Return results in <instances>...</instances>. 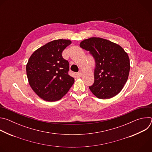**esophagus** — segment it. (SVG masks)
Returning a JSON list of instances; mask_svg holds the SVG:
<instances>
[{"label": "esophagus", "mask_w": 152, "mask_h": 152, "mask_svg": "<svg viewBox=\"0 0 152 152\" xmlns=\"http://www.w3.org/2000/svg\"><path fill=\"white\" fill-rule=\"evenodd\" d=\"M82 72H79V73H76V76L77 77H80L81 76H82Z\"/></svg>", "instance_id": "1"}]
</instances>
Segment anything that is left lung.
Returning <instances> with one entry per match:
<instances>
[{
	"label": "left lung",
	"instance_id": "8db88e82",
	"mask_svg": "<svg viewBox=\"0 0 152 152\" xmlns=\"http://www.w3.org/2000/svg\"><path fill=\"white\" fill-rule=\"evenodd\" d=\"M80 46L90 51L95 59L94 82L89 86L92 93L101 99L117 95L129 74L131 66L127 53L120 45L100 37L85 39Z\"/></svg>",
	"mask_w": 152,
	"mask_h": 152
}]
</instances>
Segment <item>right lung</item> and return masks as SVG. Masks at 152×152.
Masks as SVG:
<instances>
[{"label":"right lung","mask_w":152,"mask_h":152,"mask_svg":"<svg viewBox=\"0 0 152 152\" xmlns=\"http://www.w3.org/2000/svg\"><path fill=\"white\" fill-rule=\"evenodd\" d=\"M71 43L69 39L52 41L37 49L28 60L26 69L29 85L44 100L61 99L74 83V78L68 74L69 63L62 56Z\"/></svg>","instance_id":"add662e5"}]
</instances>
